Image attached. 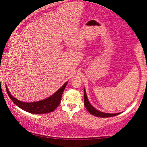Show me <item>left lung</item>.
<instances>
[{
    "mask_svg": "<svg viewBox=\"0 0 147 147\" xmlns=\"http://www.w3.org/2000/svg\"><path fill=\"white\" fill-rule=\"evenodd\" d=\"M84 105L87 111L89 112L90 114L92 115H94V116L99 117V118H110V117L115 116H117L119 114H121V112L119 113H116V114H110V113H106L103 112H100L99 110H96L95 108H94L91 105V103L89 102V99H88L86 94V91H85V89L84 88Z\"/></svg>",
    "mask_w": 147,
    "mask_h": 147,
    "instance_id": "obj_1",
    "label": "left lung"
}]
</instances>
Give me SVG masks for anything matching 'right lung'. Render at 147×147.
Returning <instances> with one entry per match:
<instances>
[{"label": "right lung", "mask_w": 147, "mask_h": 147, "mask_svg": "<svg viewBox=\"0 0 147 147\" xmlns=\"http://www.w3.org/2000/svg\"><path fill=\"white\" fill-rule=\"evenodd\" d=\"M67 82L68 81H66L62 85V87H60L53 95L48 97V98L43 99V100L32 102H22V101L18 100V99L14 98L10 94L6 85V89L8 96L11 100L13 101L16 105H17L21 109L28 112L31 113V114H47V113L53 112L58 107V105H60L62 93L64 91L65 87H66Z\"/></svg>", "instance_id": "add662e5"}]
</instances>
